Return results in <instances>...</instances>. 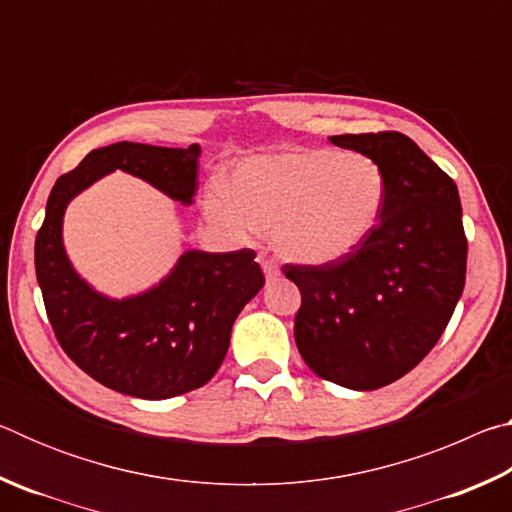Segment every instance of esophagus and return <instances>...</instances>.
<instances>
[{
	"label": "esophagus",
	"instance_id": "1",
	"mask_svg": "<svg viewBox=\"0 0 512 512\" xmlns=\"http://www.w3.org/2000/svg\"><path fill=\"white\" fill-rule=\"evenodd\" d=\"M259 266H262L266 280H275V277L280 275V268H277V264L273 262V259H268V257H264V255L259 257Z\"/></svg>",
	"mask_w": 512,
	"mask_h": 512
}]
</instances>
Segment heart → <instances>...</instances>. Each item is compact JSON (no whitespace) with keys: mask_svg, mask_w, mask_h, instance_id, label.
Returning a JSON list of instances; mask_svg holds the SVG:
<instances>
[{"mask_svg":"<svg viewBox=\"0 0 512 512\" xmlns=\"http://www.w3.org/2000/svg\"><path fill=\"white\" fill-rule=\"evenodd\" d=\"M230 192L207 194V216L248 237L273 230L277 255L302 266L352 257L375 232L386 203V178L361 153L284 151L237 164Z\"/></svg>","mask_w":512,"mask_h":512,"instance_id":"heart-1","label":"heart"}]
</instances>
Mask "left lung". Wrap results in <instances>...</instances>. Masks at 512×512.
<instances>
[{
    "instance_id": "1",
    "label": "left lung",
    "mask_w": 512,
    "mask_h": 512,
    "mask_svg": "<svg viewBox=\"0 0 512 512\" xmlns=\"http://www.w3.org/2000/svg\"><path fill=\"white\" fill-rule=\"evenodd\" d=\"M375 160L386 203L370 239L332 266H284L302 293L296 345L318 377L375 391L427 357L465 287L467 241L456 183L402 133L334 135Z\"/></svg>"
}]
</instances>
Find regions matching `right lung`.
<instances>
[{"instance_id":"add662e5","label":"right lung","mask_w":512,"mask_h":512,"mask_svg":"<svg viewBox=\"0 0 512 512\" xmlns=\"http://www.w3.org/2000/svg\"><path fill=\"white\" fill-rule=\"evenodd\" d=\"M201 146L167 149L137 142L101 146L56 180L36 237V275L49 323L67 357L112 391L169 400L214 377L230 348L239 311L264 287L253 250H185L153 287L112 298L83 280L69 262L67 205L112 171H124L192 205Z\"/></svg>"}]
</instances>
